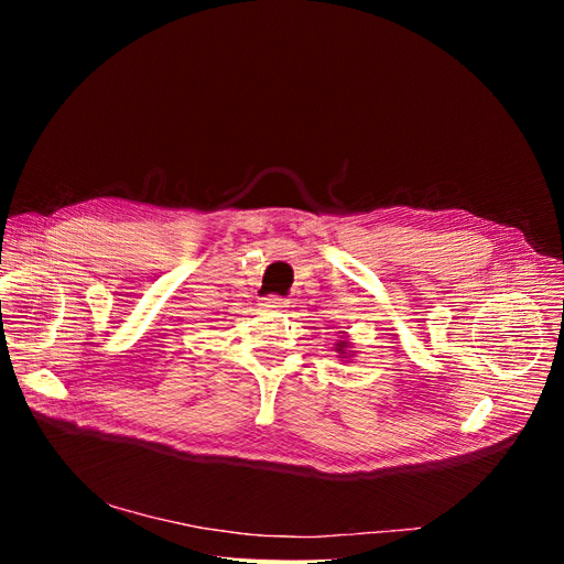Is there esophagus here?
I'll list each match as a JSON object with an SVG mask.
<instances>
[{
  "label": "esophagus",
  "mask_w": 564,
  "mask_h": 564,
  "mask_svg": "<svg viewBox=\"0 0 564 564\" xmlns=\"http://www.w3.org/2000/svg\"><path fill=\"white\" fill-rule=\"evenodd\" d=\"M263 305H265V308L282 311V308H286L289 301H286V299H282V296H268V299H263Z\"/></svg>",
  "instance_id": "esophagus-1"
}]
</instances>
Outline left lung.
Returning a JSON list of instances; mask_svg holds the SVG:
<instances>
[{
    "mask_svg": "<svg viewBox=\"0 0 564 564\" xmlns=\"http://www.w3.org/2000/svg\"><path fill=\"white\" fill-rule=\"evenodd\" d=\"M336 352H338V357H352L350 350H348V340H338Z\"/></svg>",
    "mask_w": 564,
    "mask_h": 564,
    "instance_id": "1",
    "label": "left lung"
}]
</instances>
